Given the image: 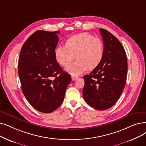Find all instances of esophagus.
Returning <instances> with one entry per match:
<instances>
[{
	"label": "esophagus",
	"instance_id": "1",
	"mask_svg": "<svg viewBox=\"0 0 146 146\" xmlns=\"http://www.w3.org/2000/svg\"><path fill=\"white\" fill-rule=\"evenodd\" d=\"M72 79L73 80H76L77 79H78V76H73L72 75Z\"/></svg>",
	"mask_w": 146,
	"mask_h": 146
}]
</instances>
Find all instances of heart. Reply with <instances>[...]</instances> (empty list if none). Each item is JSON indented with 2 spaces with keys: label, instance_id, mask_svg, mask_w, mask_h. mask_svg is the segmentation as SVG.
Returning a JSON list of instances; mask_svg holds the SVG:
<instances>
[{
  "label": "heart",
  "instance_id": "obj_1",
  "mask_svg": "<svg viewBox=\"0 0 146 146\" xmlns=\"http://www.w3.org/2000/svg\"><path fill=\"white\" fill-rule=\"evenodd\" d=\"M104 46L103 40L92 35L82 33L70 37L65 46L60 45L55 49V60L62 66H67L76 55L77 61L66 68V71L77 76L88 68L97 67L103 60Z\"/></svg>",
  "mask_w": 146,
  "mask_h": 146
}]
</instances>
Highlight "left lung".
<instances>
[{"label": "left lung", "instance_id": "8db88e82", "mask_svg": "<svg viewBox=\"0 0 146 146\" xmlns=\"http://www.w3.org/2000/svg\"><path fill=\"white\" fill-rule=\"evenodd\" d=\"M99 30L103 39L104 57L90 74L84 76L83 97L92 108L104 110L115 104L122 94L128 64L125 50L120 41L107 30Z\"/></svg>", "mask_w": 146, "mask_h": 146}]
</instances>
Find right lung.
<instances>
[{"label": "right lung", "mask_w": 146, "mask_h": 146, "mask_svg": "<svg viewBox=\"0 0 146 146\" xmlns=\"http://www.w3.org/2000/svg\"><path fill=\"white\" fill-rule=\"evenodd\" d=\"M59 34V31H35L23 44L18 61L25 97L36 110L45 113L58 108L72 80L54 56Z\"/></svg>", "instance_id": "add662e5"}]
</instances>
